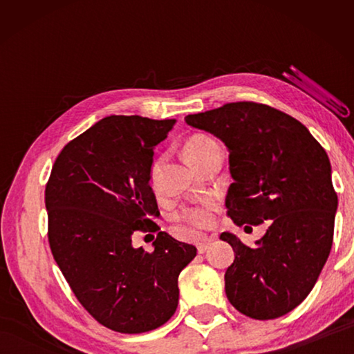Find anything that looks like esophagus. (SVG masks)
Returning a JSON list of instances; mask_svg holds the SVG:
<instances>
[{
	"mask_svg": "<svg viewBox=\"0 0 354 354\" xmlns=\"http://www.w3.org/2000/svg\"><path fill=\"white\" fill-rule=\"evenodd\" d=\"M211 245H212V237L203 236L198 239V242H196V250H198L200 254H203V253H206L207 248L211 247Z\"/></svg>",
	"mask_w": 354,
	"mask_h": 354,
	"instance_id": "34e87169",
	"label": "esophagus"
}]
</instances>
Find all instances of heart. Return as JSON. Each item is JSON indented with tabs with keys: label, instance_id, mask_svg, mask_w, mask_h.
I'll use <instances>...</instances> for the list:
<instances>
[{
	"label": "heart",
	"instance_id": "b5f03b06",
	"mask_svg": "<svg viewBox=\"0 0 354 354\" xmlns=\"http://www.w3.org/2000/svg\"><path fill=\"white\" fill-rule=\"evenodd\" d=\"M214 145H217V142L211 137H207L205 134H195L192 136L190 139L184 143V156L189 162L195 167V164L205 156L209 148H212ZM160 160H156L151 167V171H149V183H151V187L154 190L159 189V175H160ZM215 207V201L212 198L206 200L201 206L196 207H190L183 211V214L179 215L184 223H187L190 226H196V227H205L207 225H211L212 221V209Z\"/></svg>",
	"mask_w": 354,
	"mask_h": 354
}]
</instances>
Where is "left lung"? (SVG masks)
Segmentation results:
<instances>
[{
	"label": "left lung",
	"instance_id": "1",
	"mask_svg": "<svg viewBox=\"0 0 354 354\" xmlns=\"http://www.w3.org/2000/svg\"><path fill=\"white\" fill-rule=\"evenodd\" d=\"M184 120L230 151L227 217L239 226L272 220L253 248L232 232L220 234L234 250L225 273L227 299L256 320L290 313L331 251L337 195L326 151L298 120L266 104L230 103Z\"/></svg>",
	"mask_w": 354,
	"mask_h": 354
}]
</instances>
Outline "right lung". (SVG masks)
I'll use <instances>...</instances> for the list:
<instances>
[{
    "label": "right lung",
    "instance_id": "obj_1",
    "mask_svg": "<svg viewBox=\"0 0 354 354\" xmlns=\"http://www.w3.org/2000/svg\"><path fill=\"white\" fill-rule=\"evenodd\" d=\"M175 120L111 115L64 147L45 190L48 241L80 303L101 325L140 334L164 325L194 245L160 231L147 253L136 231H158L149 185L154 147Z\"/></svg>",
    "mask_w": 354,
    "mask_h": 354
}]
</instances>
